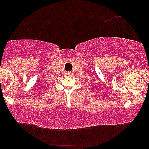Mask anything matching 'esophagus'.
<instances>
[{
	"mask_svg": "<svg viewBox=\"0 0 149 149\" xmlns=\"http://www.w3.org/2000/svg\"><path fill=\"white\" fill-rule=\"evenodd\" d=\"M68 74H70H70H71V72H70V73H68Z\"/></svg>",
	"mask_w": 149,
	"mask_h": 149,
	"instance_id": "1",
	"label": "esophagus"
}]
</instances>
